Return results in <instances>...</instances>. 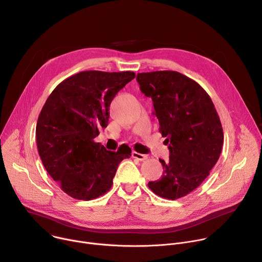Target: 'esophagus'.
<instances>
[{"instance_id": "esophagus-1", "label": "esophagus", "mask_w": 262, "mask_h": 262, "mask_svg": "<svg viewBox=\"0 0 262 262\" xmlns=\"http://www.w3.org/2000/svg\"><path fill=\"white\" fill-rule=\"evenodd\" d=\"M133 157L137 158L138 160H146L148 158V156L146 154H142V153H138V152H133Z\"/></svg>"}]
</instances>
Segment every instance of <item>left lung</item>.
Wrapping results in <instances>:
<instances>
[{
  "label": "left lung",
  "instance_id": "8db88e82",
  "mask_svg": "<svg viewBox=\"0 0 262 262\" xmlns=\"http://www.w3.org/2000/svg\"><path fill=\"white\" fill-rule=\"evenodd\" d=\"M141 92L153 101L159 132L168 144L169 158L159 180L148 187L167 200L196 189L219 159L223 130L215 106L203 87L175 71L139 73Z\"/></svg>",
  "mask_w": 262,
  "mask_h": 262
}]
</instances>
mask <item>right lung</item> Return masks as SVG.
Segmentation results:
<instances>
[{
	"label": "right lung",
	"mask_w": 262,
	"mask_h": 262,
	"mask_svg": "<svg viewBox=\"0 0 262 262\" xmlns=\"http://www.w3.org/2000/svg\"><path fill=\"white\" fill-rule=\"evenodd\" d=\"M135 77L129 71L80 72L59 83L43 106L36 127L38 152L71 198L91 201L105 194L121 160L132 156L127 145L108 151L94 139L108 125L112 100Z\"/></svg>",
	"instance_id": "obj_1"
}]
</instances>
